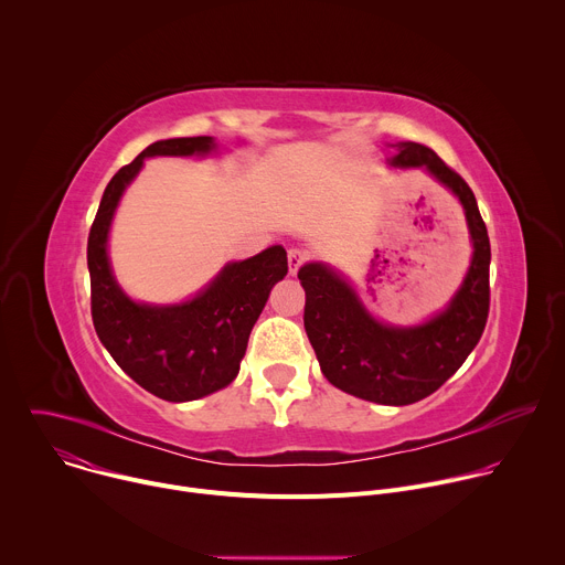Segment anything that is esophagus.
Returning <instances> with one entry per match:
<instances>
[{"label":"esophagus","instance_id":"34e87169","mask_svg":"<svg viewBox=\"0 0 565 565\" xmlns=\"http://www.w3.org/2000/svg\"><path fill=\"white\" fill-rule=\"evenodd\" d=\"M306 259V253L301 248H290L288 250V268H290V275H297V270L301 268Z\"/></svg>","mask_w":565,"mask_h":565}]
</instances>
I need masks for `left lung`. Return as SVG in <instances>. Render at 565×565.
<instances>
[{"label":"left lung","mask_w":565,"mask_h":565,"mask_svg":"<svg viewBox=\"0 0 565 565\" xmlns=\"http://www.w3.org/2000/svg\"><path fill=\"white\" fill-rule=\"evenodd\" d=\"M391 168H423L462 205L471 262L445 310L416 327L375 319L351 281L321 262L299 268L306 290L303 327L324 377L355 397L377 405H414L440 388L478 344L490 312V236L469 185L434 149L395 142Z\"/></svg>","instance_id":"1"}]
</instances>
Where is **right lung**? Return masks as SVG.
<instances>
[{
    "label": "right lung",
    "mask_w": 565,
    "mask_h": 565,
    "mask_svg": "<svg viewBox=\"0 0 565 565\" xmlns=\"http://www.w3.org/2000/svg\"><path fill=\"white\" fill-rule=\"evenodd\" d=\"M212 136L156 140L109 181L94 218L87 266L96 333L116 364L145 391L168 402H190L227 386L246 355L248 338L268 295L288 273L286 250L230 262L192 299L181 303L134 301L116 281L107 241L127 185L153 156H207Z\"/></svg>",
    "instance_id": "add662e5"
}]
</instances>
